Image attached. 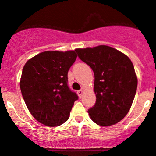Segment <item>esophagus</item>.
I'll return each instance as SVG.
<instances>
[{
    "mask_svg": "<svg viewBox=\"0 0 156 156\" xmlns=\"http://www.w3.org/2000/svg\"><path fill=\"white\" fill-rule=\"evenodd\" d=\"M77 93H78V96H79V98H81V96H82V94H83V93H84V91H83V90H78V92H77Z\"/></svg>",
    "mask_w": 156,
    "mask_h": 156,
    "instance_id": "34e87169",
    "label": "esophagus"
}]
</instances>
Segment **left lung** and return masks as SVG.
Masks as SVG:
<instances>
[{"mask_svg":"<svg viewBox=\"0 0 156 156\" xmlns=\"http://www.w3.org/2000/svg\"><path fill=\"white\" fill-rule=\"evenodd\" d=\"M75 52L94 74L96 103L88 110L90 119L102 126L116 124L127 114L136 92L138 81L132 62L125 54L104 45Z\"/></svg>","mask_w":156,"mask_h":156,"instance_id":"left-lung-1","label":"left lung"}]
</instances>
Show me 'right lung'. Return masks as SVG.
<instances>
[{
  "label": "right lung",
  "instance_id": "right-lung-1",
  "mask_svg": "<svg viewBox=\"0 0 156 156\" xmlns=\"http://www.w3.org/2000/svg\"><path fill=\"white\" fill-rule=\"evenodd\" d=\"M76 58L75 51H46L24 66L21 93L32 116L42 124L58 126L69 119L78 99L68 85V72Z\"/></svg>",
  "mask_w": 156,
  "mask_h": 156
}]
</instances>
